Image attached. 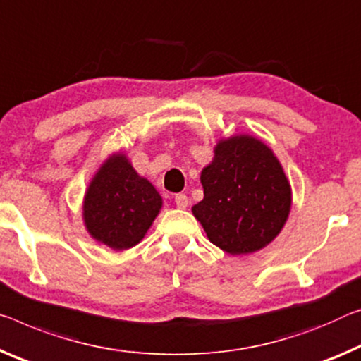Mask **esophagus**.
I'll use <instances>...</instances> for the list:
<instances>
[{
    "label": "esophagus",
    "instance_id": "obj_1",
    "mask_svg": "<svg viewBox=\"0 0 361 361\" xmlns=\"http://www.w3.org/2000/svg\"><path fill=\"white\" fill-rule=\"evenodd\" d=\"M175 204H176V207H178V209H186L188 204H190V201H188L186 194H176Z\"/></svg>",
    "mask_w": 361,
    "mask_h": 361
}]
</instances>
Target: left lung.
I'll return each mask as SVG.
<instances>
[{"label":"left lung","instance_id":"8db88e82","mask_svg":"<svg viewBox=\"0 0 361 361\" xmlns=\"http://www.w3.org/2000/svg\"><path fill=\"white\" fill-rule=\"evenodd\" d=\"M204 199L192 207L212 244L231 255L252 254L283 230L290 186L273 151L254 136L221 140L202 170Z\"/></svg>","mask_w":361,"mask_h":361}]
</instances>
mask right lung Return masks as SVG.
I'll list each match as a JSON object with an SVG mask.
<instances>
[{"mask_svg":"<svg viewBox=\"0 0 361 361\" xmlns=\"http://www.w3.org/2000/svg\"><path fill=\"white\" fill-rule=\"evenodd\" d=\"M162 197L131 167L123 154H114L91 180L83 201V220L96 241L114 250L138 244L156 219Z\"/></svg>","mask_w":361,"mask_h":361,"instance_id":"1","label":"right lung"}]
</instances>
